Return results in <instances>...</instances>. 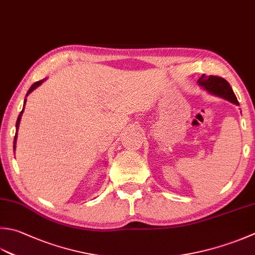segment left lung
<instances>
[{
    "label": "left lung",
    "instance_id": "1",
    "mask_svg": "<svg viewBox=\"0 0 255 255\" xmlns=\"http://www.w3.org/2000/svg\"><path fill=\"white\" fill-rule=\"evenodd\" d=\"M198 84L200 85L203 89H206L208 93L216 95L218 97L227 99V101L236 105H239L237 96L234 95L232 87L224 78L213 76V75L207 76V75L202 74V76L199 78Z\"/></svg>",
    "mask_w": 255,
    "mask_h": 255
}]
</instances>
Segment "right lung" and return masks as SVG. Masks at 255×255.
Listing matches in <instances>:
<instances>
[{
  "instance_id": "add662e5",
  "label": "right lung",
  "mask_w": 255,
  "mask_h": 255,
  "mask_svg": "<svg viewBox=\"0 0 255 255\" xmlns=\"http://www.w3.org/2000/svg\"><path fill=\"white\" fill-rule=\"evenodd\" d=\"M45 81V79H42V81H38V82H36V83H34L32 86H31V88L28 89V92H27V94H26V96H28L29 94H31L35 88H37L39 85H41L43 82ZM25 103H26V99H24V107H25ZM24 107H23V109H22V112L19 113V115H18V117H17V121H16V132H15V137H14V144H13V148H14V150H15V144H16V139H17V130H18V126H19V122H21V117H22V114H23V112H24Z\"/></svg>"
}]
</instances>
